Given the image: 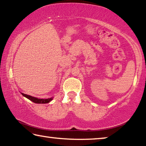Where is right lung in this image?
I'll return each instance as SVG.
<instances>
[{
  "instance_id": "obj_1",
  "label": "right lung",
  "mask_w": 146,
  "mask_h": 146,
  "mask_svg": "<svg viewBox=\"0 0 146 146\" xmlns=\"http://www.w3.org/2000/svg\"><path fill=\"white\" fill-rule=\"evenodd\" d=\"M24 97H26L28 99L30 100L32 102H33L34 103H36V104H47L49 103L50 101L52 100L53 98H48V99H42V98H35L32 97V96L28 95H26L24 93H21Z\"/></svg>"
}]
</instances>
